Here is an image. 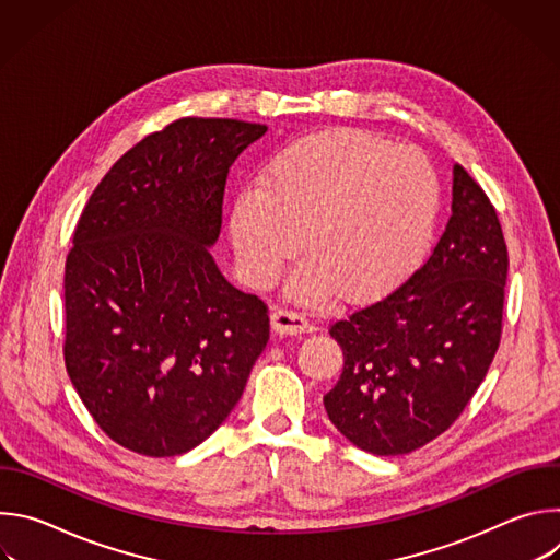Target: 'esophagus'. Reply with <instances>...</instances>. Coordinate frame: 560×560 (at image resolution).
Instances as JSON below:
<instances>
[{"label":"esophagus","instance_id":"obj_1","mask_svg":"<svg viewBox=\"0 0 560 560\" xmlns=\"http://www.w3.org/2000/svg\"><path fill=\"white\" fill-rule=\"evenodd\" d=\"M272 330L277 335H301V332H312L314 326L307 322L305 314L301 312H292V310H275L272 316Z\"/></svg>","mask_w":560,"mask_h":560}]
</instances>
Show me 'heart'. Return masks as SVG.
Here are the masks:
<instances>
[{"mask_svg":"<svg viewBox=\"0 0 560 560\" xmlns=\"http://www.w3.org/2000/svg\"><path fill=\"white\" fill-rule=\"evenodd\" d=\"M441 184L417 148L363 130L290 141L230 208V238L246 279L272 285L301 250L290 296L305 303L372 301L401 283L425 253Z\"/></svg>","mask_w":560,"mask_h":560,"instance_id":"heart-1","label":"heart"}]
</instances>
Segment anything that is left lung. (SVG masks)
I'll list each match as a JSON object with an SVG mask.
<instances>
[{"label":"left lung","instance_id":"obj_1","mask_svg":"<svg viewBox=\"0 0 560 560\" xmlns=\"http://www.w3.org/2000/svg\"><path fill=\"white\" fill-rule=\"evenodd\" d=\"M508 264L494 206L456 164L452 217L428 261L330 326L343 372L324 406L352 445L408 454L458 419L501 343Z\"/></svg>","mask_w":560,"mask_h":560}]
</instances>
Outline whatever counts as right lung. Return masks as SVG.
Segmentation results:
<instances>
[{
    "label": "right lung",
    "mask_w": 560,
    "mask_h": 560,
    "mask_svg": "<svg viewBox=\"0 0 560 560\" xmlns=\"http://www.w3.org/2000/svg\"><path fill=\"white\" fill-rule=\"evenodd\" d=\"M268 126L177 119L106 173L66 257L63 361L95 423L143 456H177L232 412L270 339L268 307L208 248L234 159Z\"/></svg>",
    "instance_id": "add662e5"
}]
</instances>
